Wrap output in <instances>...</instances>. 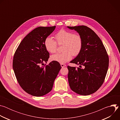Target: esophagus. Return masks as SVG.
Segmentation results:
<instances>
[{
    "label": "esophagus",
    "mask_w": 120,
    "mask_h": 120,
    "mask_svg": "<svg viewBox=\"0 0 120 120\" xmlns=\"http://www.w3.org/2000/svg\"><path fill=\"white\" fill-rule=\"evenodd\" d=\"M61 66L62 67H64L65 66H66V65L65 64H61Z\"/></svg>",
    "instance_id": "34e87169"
}]
</instances>
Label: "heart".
Instances as JSON below:
<instances>
[{"label":"heart","instance_id":"b5f03b06","mask_svg":"<svg viewBox=\"0 0 120 120\" xmlns=\"http://www.w3.org/2000/svg\"><path fill=\"white\" fill-rule=\"evenodd\" d=\"M55 38L59 45L63 44L62 51L64 52L51 56L52 61L64 64L72 59L73 55L76 56L81 52L82 41L78 34H73L71 31L61 29L56 34ZM44 45L48 52L51 53L56 52L57 44L52 38L47 37L45 40Z\"/></svg>","mask_w":120,"mask_h":120}]
</instances>
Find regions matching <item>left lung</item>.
<instances>
[{"mask_svg":"<svg viewBox=\"0 0 120 120\" xmlns=\"http://www.w3.org/2000/svg\"><path fill=\"white\" fill-rule=\"evenodd\" d=\"M75 30L82 38V50L71 63L81 68L68 66V79L71 90L82 95H88L101 86L109 66V57L100 38L91 28L85 26H67ZM84 68H81V65Z\"/></svg>","mask_w":120,"mask_h":120,"instance_id":"8db88e82","label":"left lung"}]
</instances>
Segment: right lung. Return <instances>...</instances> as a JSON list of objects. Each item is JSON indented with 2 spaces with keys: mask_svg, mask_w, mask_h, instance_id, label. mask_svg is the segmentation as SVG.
I'll return each instance as SVG.
<instances>
[{
  "mask_svg": "<svg viewBox=\"0 0 120 120\" xmlns=\"http://www.w3.org/2000/svg\"><path fill=\"white\" fill-rule=\"evenodd\" d=\"M55 28L56 26L34 29L22 40L15 53L13 68L15 77L22 88L31 95L39 97L49 93L61 68L54 61L42 65L49 58L45 40Z\"/></svg>",
  "mask_w": 120,
  "mask_h": 120,
  "instance_id": "obj_1",
  "label": "right lung"
}]
</instances>
